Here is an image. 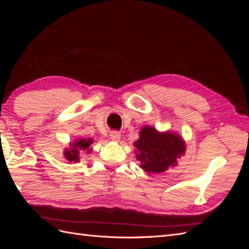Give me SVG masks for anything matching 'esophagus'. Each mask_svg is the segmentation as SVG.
Here are the masks:
<instances>
[{
	"instance_id": "34e87169",
	"label": "esophagus",
	"mask_w": 249,
	"mask_h": 249,
	"mask_svg": "<svg viewBox=\"0 0 249 249\" xmlns=\"http://www.w3.org/2000/svg\"><path fill=\"white\" fill-rule=\"evenodd\" d=\"M110 138L112 141H115V142H118L119 139H120V133L119 132H116V131H113L110 133Z\"/></svg>"
}]
</instances>
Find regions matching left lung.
I'll return each instance as SVG.
<instances>
[{"instance_id": "1", "label": "left lung", "mask_w": 249, "mask_h": 249, "mask_svg": "<svg viewBox=\"0 0 249 249\" xmlns=\"http://www.w3.org/2000/svg\"><path fill=\"white\" fill-rule=\"evenodd\" d=\"M139 136L134 143L135 153L141 162L140 167L148 173H160L169 166H176L177 161L185 154V142L177 133H160L146 125L142 127Z\"/></svg>"}]
</instances>
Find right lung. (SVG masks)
Wrapping results in <instances>:
<instances>
[{"label": "right lung", "instance_id": "right-lung-1", "mask_svg": "<svg viewBox=\"0 0 249 249\" xmlns=\"http://www.w3.org/2000/svg\"><path fill=\"white\" fill-rule=\"evenodd\" d=\"M93 140L91 138H80L74 140L71 143V147L69 149L64 150V157L65 159L69 160L70 162L77 163L80 160V152H86L87 154L91 153V148L90 144H92Z\"/></svg>", "mask_w": 249, "mask_h": 249}]
</instances>
